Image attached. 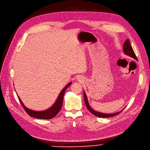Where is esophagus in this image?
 I'll use <instances>...</instances> for the list:
<instances>
[{
    "label": "esophagus",
    "mask_w": 150,
    "mask_h": 150,
    "mask_svg": "<svg viewBox=\"0 0 150 150\" xmlns=\"http://www.w3.org/2000/svg\"><path fill=\"white\" fill-rule=\"evenodd\" d=\"M81 80V78H80V77H79V80H80V81Z\"/></svg>",
    "instance_id": "obj_1"
}]
</instances>
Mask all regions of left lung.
I'll return each mask as SVG.
<instances>
[{
    "instance_id": "obj_1",
    "label": "left lung",
    "mask_w": 150,
    "mask_h": 150,
    "mask_svg": "<svg viewBox=\"0 0 150 150\" xmlns=\"http://www.w3.org/2000/svg\"><path fill=\"white\" fill-rule=\"evenodd\" d=\"M123 51L126 55L131 57L134 59H135V60H137V56L134 53V51L131 47V44H130V42L129 39L126 40L123 45ZM83 94H84V102H85V104L86 106L87 107V108L88 109L89 111L93 113L94 115L99 117V118H110V117H113L117 115H118L120 113H121L122 112V110L120 112H116L115 113H112V114H107V113H100L98 112H96L95 110H94L92 108H91L89 105V104L88 103V98H87V96L86 95V93H84V91L83 92Z\"/></svg>"
}]
</instances>
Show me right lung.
Returning a JSON list of instances; mask_svg holds the SVG:
<instances>
[{"label": "right lung", "instance_id": "1", "mask_svg": "<svg viewBox=\"0 0 150 150\" xmlns=\"http://www.w3.org/2000/svg\"><path fill=\"white\" fill-rule=\"evenodd\" d=\"M71 84V82L68 83L67 85L65 86L63 89L61 91V92L60 93L59 96H58L57 99L55 103L52 105L51 107L49 108L43 110V111H34V110H32L29 108H28L26 107H25L23 103L22 102L21 99L18 96L19 102L21 103L22 106L24 108L25 111L27 112V113L32 116V117H34V118H37L38 119H43V120H49L54 118V117L61 110L62 106V102H63V98H64V93L66 92V89L70 86V84Z\"/></svg>", "mask_w": 150, "mask_h": 150}]
</instances>
